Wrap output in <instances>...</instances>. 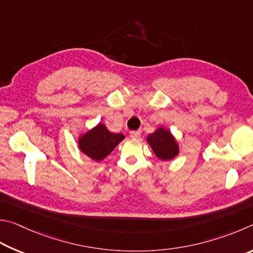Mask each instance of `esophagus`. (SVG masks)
Listing matches in <instances>:
<instances>
[{
    "label": "esophagus",
    "mask_w": 253,
    "mask_h": 253,
    "mask_svg": "<svg viewBox=\"0 0 253 253\" xmlns=\"http://www.w3.org/2000/svg\"><path fill=\"white\" fill-rule=\"evenodd\" d=\"M140 135H141V131H131L130 132V136L133 139H138Z\"/></svg>",
    "instance_id": "esophagus-1"
}]
</instances>
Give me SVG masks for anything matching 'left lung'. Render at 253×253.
Instances as JSON below:
<instances>
[{"label":"left lung","mask_w":253,"mask_h":253,"mask_svg":"<svg viewBox=\"0 0 253 253\" xmlns=\"http://www.w3.org/2000/svg\"><path fill=\"white\" fill-rule=\"evenodd\" d=\"M148 142L160 160H171L179 153V145L176 144L174 138L169 131L163 127L150 134L148 136Z\"/></svg>","instance_id":"8db88e82"}]
</instances>
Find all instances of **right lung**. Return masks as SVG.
Wrapping results in <instances>:
<instances>
[{
    "label": "right lung",
    "instance_id": "right-lung-1",
    "mask_svg": "<svg viewBox=\"0 0 253 253\" xmlns=\"http://www.w3.org/2000/svg\"><path fill=\"white\" fill-rule=\"evenodd\" d=\"M124 139L121 133H112L103 124L88 131L79 141L81 151L95 161L103 160Z\"/></svg>",
    "mask_w": 253,
    "mask_h": 253
}]
</instances>
